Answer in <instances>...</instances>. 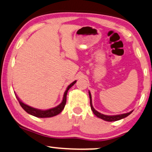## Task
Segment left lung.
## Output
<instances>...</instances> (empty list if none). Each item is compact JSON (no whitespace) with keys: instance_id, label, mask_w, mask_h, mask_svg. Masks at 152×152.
Segmentation results:
<instances>
[{"instance_id":"left-lung-1","label":"left lung","mask_w":152,"mask_h":152,"mask_svg":"<svg viewBox=\"0 0 152 152\" xmlns=\"http://www.w3.org/2000/svg\"><path fill=\"white\" fill-rule=\"evenodd\" d=\"M89 93V97H90V104H91V110H92L93 113H94L95 115H96L98 118H99L102 120H105V121H107V122H113V121H117V120H120L122 118H125L126 117H127L129 115H130L132 111H130L129 113H125V114H121V115H105L101 114V113L98 112V111L94 109V107H93L92 105V99H91V95L90 91H88Z\"/></svg>"}]
</instances>
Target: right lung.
<instances>
[{
    "label": "right lung",
    "mask_w": 152,
    "mask_h": 152,
    "mask_svg": "<svg viewBox=\"0 0 152 152\" xmlns=\"http://www.w3.org/2000/svg\"><path fill=\"white\" fill-rule=\"evenodd\" d=\"M76 81H74L73 83H71L70 85L67 87L66 90L64 92V94L63 100H62V102L59 105L56 106L55 107H53V108L49 109V110H39L34 108V107H31V106H29L25 104L23 102L21 101L18 98V96H16V98H18V100L19 101L20 105H21V107L25 110V111L29 114L32 115L37 117V118H51V117L57 115L58 114H59L63 110V109L64 108L66 103V95L67 93H68V91L69 90L71 87H72L76 83Z\"/></svg>",
    "instance_id": "1"
}]
</instances>
